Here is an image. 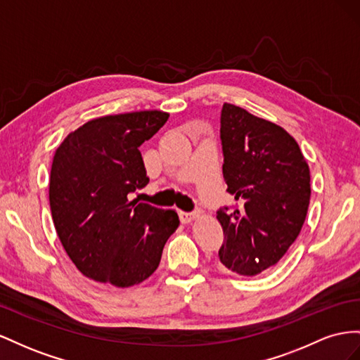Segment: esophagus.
I'll return each instance as SVG.
<instances>
[{
  "mask_svg": "<svg viewBox=\"0 0 360 360\" xmlns=\"http://www.w3.org/2000/svg\"><path fill=\"white\" fill-rule=\"evenodd\" d=\"M199 217L198 212H184L179 211V219L182 223H191L193 220H196Z\"/></svg>",
  "mask_w": 360,
  "mask_h": 360,
  "instance_id": "esophagus-1",
  "label": "esophagus"
}]
</instances>
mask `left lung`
I'll use <instances>...</instances> for the list:
<instances>
[{"label": "left lung", "mask_w": 360, "mask_h": 360, "mask_svg": "<svg viewBox=\"0 0 360 360\" xmlns=\"http://www.w3.org/2000/svg\"><path fill=\"white\" fill-rule=\"evenodd\" d=\"M223 178L237 207L217 212L223 271L256 276L274 269L299 237L311 200L306 158L282 127L223 104Z\"/></svg>", "instance_id": "1"}]
</instances>
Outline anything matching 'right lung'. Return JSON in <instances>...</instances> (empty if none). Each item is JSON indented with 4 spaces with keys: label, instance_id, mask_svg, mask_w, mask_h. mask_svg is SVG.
Instances as JSON below:
<instances>
[{
    "label": "right lung",
    "instance_id": "1",
    "mask_svg": "<svg viewBox=\"0 0 360 360\" xmlns=\"http://www.w3.org/2000/svg\"><path fill=\"white\" fill-rule=\"evenodd\" d=\"M167 119L160 110L91 119L69 132L54 153L51 214L70 261L89 279L116 288L141 283L178 229L173 210L128 200L149 182L139 148Z\"/></svg>",
    "mask_w": 360,
    "mask_h": 360
}]
</instances>
